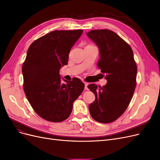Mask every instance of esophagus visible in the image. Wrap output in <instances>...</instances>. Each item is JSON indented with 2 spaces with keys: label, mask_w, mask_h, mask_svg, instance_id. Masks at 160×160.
Here are the masks:
<instances>
[{
  "label": "esophagus",
  "mask_w": 160,
  "mask_h": 160,
  "mask_svg": "<svg viewBox=\"0 0 160 160\" xmlns=\"http://www.w3.org/2000/svg\"><path fill=\"white\" fill-rule=\"evenodd\" d=\"M84 84H85V89L86 90H88V83H86V82H84Z\"/></svg>",
  "instance_id": "34e87169"
}]
</instances>
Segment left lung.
Returning <instances> with one entry per match:
<instances>
[{
  "instance_id": "obj_1",
  "label": "left lung",
  "mask_w": 160,
  "mask_h": 160,
  "mask_svg": "<svg viewBox=\"0 0 160 160\" xmlns=\"http://www.w3.org/2000/svg\"><path fill=\"white\" fill-rule=\"evenodd\" d=\"M87 35L98 47V66L108 81L103 87L88 85L95 96L89 105V112L97 122L110 123L124 113L132 99L136 86L137 65L132 48L113 31L92 30Z\"/></svg>"
}]
</instances>
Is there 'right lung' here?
Wrapping results in <instances>:
<instances>
[{
    "mask_svg": "<svg viewBox=\"0 0 160 160\" xmlns=\"http://www.w3.org/2000/svg\"><path fill=\"white\" fill-rule=\"evenodd\" d=\"M82 33L83 30L52 31L34 41L27 51L22 67L23 89L35 112L49 122L68 118L73 102L84 89L79 79L62 83L59 74Z\"/></svg>",
    "mask_w": 160,
    "mask_h": 160,
    "instance_id": "add662e5",
    "label": "right lung"
}]
</instances>
